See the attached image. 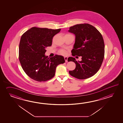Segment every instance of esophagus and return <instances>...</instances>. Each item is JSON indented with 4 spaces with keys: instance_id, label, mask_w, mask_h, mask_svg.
<instances>
[{
    "instance_id": "obj_1",
    "label": "esophagus",
    "mask_w": 123,
    "mask_h": 123,
    "mask_svg": "<svg viewBox=\"0 0 123 123\" xmlns=\"http://www.w3.org/2000/svg\"><path fill=\"white\" fill-rule=\"evenodd\" d=\"M64 59H65V62H68V57H64Z\"/></svg>"
}]
</instances>
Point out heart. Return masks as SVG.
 <instances>
[{"label":"heart","instance_id":"1","mask_svg":"<svg viewBox=\"0 0 123 123\" xmlns=\"http://www.w3.org/2000/svg\"><path fill=\"white\" fill-rule=\"evenodd\" d=\"M58 53L61 55H64V56L66 55L67 54V50H64V49H61V50H59Z\"/></svg>","mask_w":123,"mask_h":123}]
</instances>
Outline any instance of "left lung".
<instances>
[{
    "label": "left lung",
    "instance_id": "8db88e82",
    "mask_svg": "<svg viewBox=\"0 0 123 123\" xmlns=\"http://www.w3.org/2000/svg\"><path fill=\"white\" fill-rule=\"evenodd\" d=\"M68 31L76 36L72 55L82 57L80 62L73 57L68 58V62L72 61L76 65L75 69L69 71V73L78 79L89 78L99 70L104 59L105 44L102 35L89 24L76 25L70 27Z\"/></svg>",
    "mask_w": 123,
    "mask_h": 123
}]
</instances>
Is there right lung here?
<instances>
[{
    "mask_svg": "<svg viewBox=\"0 0 123 123\" xmlns=\"http://www.w3.org/2000/svg\"><path fill=\"white\" fill-rule=\"evenodd\" d=\"M60 31V29L34 27L22 35L19 60L24 72L31 78L38 82L50 80L55 75L57 66L65 62L61 55L50 58L45 55L46 48L51 46L53 37Z\"/></svg>",
    "mask_w": 123,
    "mask_h": 123,
    "instance_id": "obj_1",
    "label": "right lung"
}]
</instances>
